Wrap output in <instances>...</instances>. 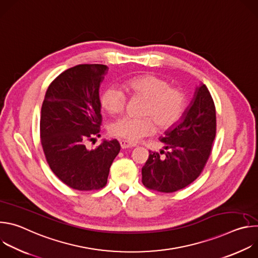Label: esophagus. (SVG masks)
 <instances>
[{
	"instance_id": "obj_1",
	"label": "esophagus",
	"mask_w": 258,
	"mask_h": 258,
	"mask_svg": "<svg viewBox=\"0 0 258 258\" xmlns=\"http://www.w3.org/2000/svg\"><path fill=\"white\" fill-rule=\"evenodd\" d=\"M119 144H120V147L121 149H127V148H133V147H135L136 145L135 144H132L127 141H124V140H120L119 141Z\"/></svg>"
}]
</instances>
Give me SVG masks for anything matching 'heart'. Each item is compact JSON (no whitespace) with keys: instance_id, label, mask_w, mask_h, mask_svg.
Segmentation results:
<instances>
[{"instance_id":"1","label":"heart","mask_w":258,"mask_h":258,"mask_svg":"<svg viewBox=\"0 0 258 258\" xmlns=\"http://www.w3.org/2000/svg\"><path fill=\"white\" fill-rule=\"evenodd\" d=\"M127 93L141 96L145 101L141 108L143 116H123L110 125L109 132L112 136L124 141L136 143L142 138L151 135L158 130L164 131L174 125L186 109V96L177 88L153 75L134 77L124 83ZM101 105L106 111L116 115L126 105L124 92L117 87H110L101 96Z\"/></svg>"}]
</instances>
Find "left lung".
I'll return each mask as SVG.
<instances>
[{"instance_id": "left-lung-1", "label": "left lung", "mask_w": 258, "mask_h": 258, "mask_svg": "<svg viewBox=\"0 0 258 258\" xmlns=\"http://www.w3.org/2000/svg\"><path fill=\"white\" fill-rule=\"evenodd\" d=\"M216 133L215 107L205 85L195 89L194 97L180 119L159 140L160 154L149 151L142 168L143 185L151 190L171 193L187 187L201 173L211 153Z\"/></svg>"}]
</instances>
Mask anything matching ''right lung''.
<instances>
[{"mask_svg":"<svg viewBox=\"0 0 258 258\" xmlns=\"http://www.w3.org/2000/svg\"><path fill=\"white\" fill-rule=\"evenodd\" d=\"M108 69L103 64H81L65 70L49 86L42 105L46 159L60 180L80 191L106 186L110 166L120 151L116 140H103L97 148L86 147L100 133L99 89Z\"/></svg>","mask_w":258,"mask_h":258,"instance_id":"add662e5","label":"right lung"}]
</instances>
